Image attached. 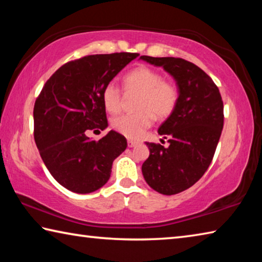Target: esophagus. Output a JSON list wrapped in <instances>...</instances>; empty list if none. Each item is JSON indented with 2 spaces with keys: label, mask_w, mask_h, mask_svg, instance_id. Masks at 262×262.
<instances>
[{
  "label": "esophagus",
  "mask_w": 262,
  "mask_h": 262,
  "mask_svg": "<svg viewBox=\"0 0 262 262\" xmlns=\"http://www.w3.org/2000/svg\"><path fill=\"white\" fill-rule=\"evenodd\" d=\"M136 144H137V142H135V141H132V140H128V147H129V148L135 147Z\"/></svg>",
  "instance_id": "1"
}]
</instances>
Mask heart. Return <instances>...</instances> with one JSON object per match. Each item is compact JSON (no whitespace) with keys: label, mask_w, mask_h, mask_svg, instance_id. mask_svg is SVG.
I'll return each mask as SVG.
<instances>
[{"label":"heart","mask_w":262,"mask_h":262,"mask_svg":"<svg viewBox=\"0 0 262 262\" xmlns=\"http://www.w3.org/2000/svg\"><path fill=\"white\" fill-rule=\"evenodd\" d=\"M123 85L128 95H139L136 101L139 112L114 118L112 127L128 139H140L152 125L154 117L158 120L167 118L178 101V90L173 84L164 81L161 73L144 66L128 73L123 79ZM101 99L107 112L118 113L123 101L121 89L114 82H110L104 88Z\"/></svg>","instance_id":"b5f03b06"}]
</instances>
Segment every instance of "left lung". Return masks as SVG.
Returning a JSON list of instances; mask_svg holds the SVG:
<instances>
[{"label":"left lung","instance_id":"obj_1","mask_svg":"<svg viewBox=\"0 0 262 262\" xmlns=\"http://www.w3.org/2000/svg\"><path fill=\"white\" fill-rule=\"evenodd\" d=\"M140 60L162 67L178 86L173 112L158 128L170 145L145 142L150 155L142 174L156 192L178 194L196 183L210 165L223 129V101L212 79L192 62L145 55Z\"/></svg>","mask_w":262,"mask_h":262}]
</instances>
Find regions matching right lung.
<instances>
[{"instance_id": "1", "label": "right lung", "mask_w": 262, "mask_h": 262, "mask_svg": "<svg viewBox=\"0 0 262 262\" xmlns=\"http://www.w3.org/2000/svg\"><path fill=\"white\" fill-rule=\"evenodd\" d=\"M139 54H96L68 62L52 75L35 100L34 141L57 183L74 193L107 183L113 161L125 151V136L110 130L99 141L88 130L107 128L103 90Z\"/></svg>"}]
</instances>
